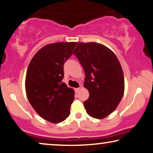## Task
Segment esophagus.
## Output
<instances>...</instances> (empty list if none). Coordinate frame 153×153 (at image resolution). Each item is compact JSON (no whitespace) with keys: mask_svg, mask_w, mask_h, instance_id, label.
Returning a JSON list of instances; mask_svg holds the SVG:
<instances>
[{"mask_svg":"<svg viewBox=\"0 0 153 153\" xmlns=\"http://www.w3.org/2000/svg\"><path fill=\"white\" fill-rule=\"evenodd\" d=\"M79 90H80V87L76 88H74V91L76 92V93H78V92L79 91Z\"/></svg>","mask_w":153,"mask_h":153,"instance_id":"esophagus-1","label":"esophagus"}]
</instances>
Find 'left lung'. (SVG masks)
<instances>
[{
  "label": "left lung",
  "instance_id": "8db88e82",
  "mask_svg": "<svg viewBox=\"0 0 153 153\" xmlns=\"http://www.w3.org/2000/svg\"><path fill=\"white\" fill-rule=\"evenodd\" d=\"M85 72L84 87L88 99L83 102L87 114L102 119L116 109L125 89L124 75L116 56L99 43L79 42L74 53Z\"/></svg>",
  "mask_w": 153,
  "mask_h": 153
}]
</instances>
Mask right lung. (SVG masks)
Returning a JSON list of instances; mask_svg holds the SVG:
<instances>
[{
  "label": "right lung",
  "mask_w": 153,
  "mask_h": 153,
  "mask_svg": "<svg viewBox=\"0 0 153 153\" xmlns=\"http://www.w3.org/2000/svg\"><path fill=\"white\" fill-rule=\"evenodd\" d=\"M76 45V42L46 45L33 56L27 70L28 101L42 118L51 123L62 122L70 114L74 92L62 81L63 66Z\"/></svg>",
  "instance_id": "add662e5"
}]
</instances>
